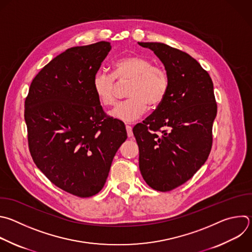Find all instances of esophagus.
I'll return each mask as SVG.
<instances>
[{"mask_svg":"<svg viewBox=\"0 0 252 252\" xmlns=\"http://www.w3.org/2000/svg\"><path fill=\"white\" fill-rule=\"evenodd\" d=\"M126 132H127V136L128 137H132L133 136V133H132V127L130 126H126Z\"/></svg>","mask_w":252,"mask_h":252,"instance_id":"34e87169","label":"esophagus"}]
</instances>
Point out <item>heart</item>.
Returning <instances> with one entry per match:
<instances>
[{
    "label": "heart",
    "instance_id": "b5f03b06",
    "mask_svg": "<svg viewBox=\"0 0 252 252\" xmlns=\"http://www.w3.org/2000/svg\"><path fill=\"white\" fill-rule=\"evenodd\" d=\"M117 79L121 84L129 82L126 101L120 104L111 112L112 117L124 121L133 122L141 117L147 106L157 107L166 98L169 89V78L166 70L140 55H127L113 64V75L98 71L93 76V90L106 107L117 103Z\"/></svg>",
    "mask_w": 252,
    "mask_h": 252
}]
</instances>
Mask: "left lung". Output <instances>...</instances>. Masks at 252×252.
I'll use <instances>...</instances> for the list:
<instances>
[{
  "label": "left lung",
  "mask_w": 252,
  "mask_h": 252,
  "mask_svg": "<svg viewBox=\"0 0 252 252\" xmlns=\"http://www.w3.org/2000/svg\"><path fill=\"white\" fill-rule=\"evenodd\" d=\"M138 44L154 52L169 78L164 101L132 129L144 181L167 192L191 179L209 157L217 116L214 85L209 73L188 53L160 42Z\"/></svg>",
  "instance_id": "1"
}]
</instances>
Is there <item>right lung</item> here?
<instances>
[{
    "mask_svg": "<svg viewBox=\"0 0 252 252\" xmlns=\"http://www.w3.org/2000/svg\"><path fill=\"white\" fill-rule=\"evenodd\" d=\"M111 48L100 41L66 49L33 78L25 102L29 147L37 168L80 198L103 189L127 138L124 123L105 114L92 86Z\"/></svg>",
    "mask_w": 252,
    "mask_h": 252,
    "instance_id": "add662e5",
    "label": "right lung"
}]
</instances>
